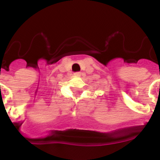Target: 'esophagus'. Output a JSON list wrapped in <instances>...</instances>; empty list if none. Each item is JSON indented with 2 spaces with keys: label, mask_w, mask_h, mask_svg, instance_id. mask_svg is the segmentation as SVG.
<instances>
[{
  "label": "esophagus",
  "mask_w": 160,
  "mask_h": 160,
  "mask_svg": "<svg viewBox=\"0 0 160 160\" xmlns=\"http://www.w3.org/2000/svg\"><path fill=\"white\" fill-rule=\"evenodd\" d=\"M82 73L81 72H76V73H73V76H75V77H80Z\"/></svg>",
  "instance_id": "esophagus-1"
}]
</instances>
